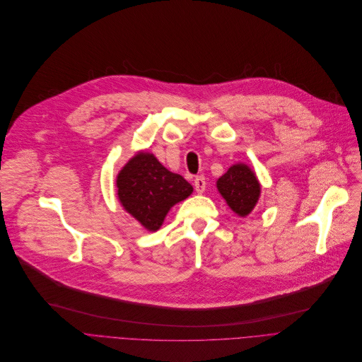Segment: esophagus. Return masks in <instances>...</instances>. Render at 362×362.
Masks as SVG:
<instances>
[{
  "mask_svg": "<svg viewBox=\"0 0 362 362\" xmlns=\"http://www.w3.org/2000/svg\"><path fill=\"white\" fill-rule=\"evenodd\" d=\"M194 188H196L197 193H203L206 190V180H204V177L200 175V177H197L194 180Z\"/></svg>",
  "mask_w": 362,
  "mask_h": 362,
  "instance_id": "obj_1",
  "label": "esophagus"
}]
</instances>
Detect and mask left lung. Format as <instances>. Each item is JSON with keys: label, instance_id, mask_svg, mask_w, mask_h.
I'll return each mask as SVG.
<instances>
[{"label": "left lung", "instance_id": "left-lung-1", "mask_svg": "<svg viewBox=\"0 0 362 362\" xmlns=\"http://www.w3.org/2000/svg\"><path fill=\"white\" fill-rule=\"evenodd\" d=\"M216 188L231 211L243 218L255 209L261 196V184L253 169L245 163L233 165L216 181Z\"/></svg>", "mask_w": 362, "mask_h": 362}]
</instances>
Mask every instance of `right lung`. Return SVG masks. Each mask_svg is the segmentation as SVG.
<instances>
[{"label": "right lung", "instance_id": "right-lung-1", "mask_svg": "<svg viewBox=\"0 0 362 362\" xmlns=\"http://www.w3.org/2000/svg\"><path fill=\"white\" fill-rule=\"evenodd\" d=\"M116 187L124 209L148 231L159 230L172 206L193 193L190 182L147 151H139L120 169Z\"/></svg>", "mask_w": 362, "mask_h": 362}]
</instances>
